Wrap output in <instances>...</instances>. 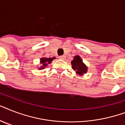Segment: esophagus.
Returning a JSON list of instances; mask_svg holds the SVG:
<instances>
[{
    "label": "esophagus",
    "instance_id": "1",
    "mask_svg": "<svg viewBox=\"0 0 125 125\" xmlns=\"http://www.w3.org/2000/svg\"><path fill=\"white\" fill-rule=\"evenodd\" d=\"M59 58H60V59H61V60H64V59L65 58V56H60Z\"/></svg>",
    "mask_w": 125,
    "mask_h": 125
}]
</instances>
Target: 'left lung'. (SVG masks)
Listing matches in <instances>:
<instances>
[{
    "mask_svg": "<svg viewBox=\"0 0 125 125\" xmlns=\"http://www.w3.org/2000/svg\"><path fill=\"white\" fill-rule=\"evenodd\" d=\"M71 65L73 69L78 75L82 76L87 72V67L83 62L82 58L78 55L74 56L73 60L71 61Z\"/></svg>",
    "mask_w": 125,
    "mask_h": 125,
    "instance_id": "left-lung-1",
    "label": "left lung"
}]
</instances>
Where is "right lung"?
Here are the masks:
<instances>
[{
  "label": "right lung",
  "instance_id": "add662e5",
  "mask_svg": "<svg viewBox=\"0 0 125 125\" xmlns=\"http://www.w3.org/2000/svg\"><path fill=\"white\" fill-rule=\"evenodd\" d=\"M56 59L55 57H52V58H46V57H43V58H40V64L41 65L40 66V67H38V69H45V67H47V66L48 65V64H50L52 61L53 60Z\"/></svg>",
  "mask_w": 125,
  "mask_h": 125
}]
</instances>
